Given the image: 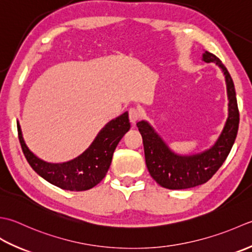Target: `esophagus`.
Masks as SVG:
<instances>
[{"mask_svg":"<svg viewBox=\"0 0 252 252\" xmlns=\"http://www.w3.org/2000/svg\"><path fill=\"white\" fill-rule=\"evenodd\" d=\"M140 119V112L137 109H130L129 110V121L132 125H135Z\"/></svg>","mask_w":252,"mask_h":252,"instance_id":"34e87169","label":"esophagus"}]
</instances>
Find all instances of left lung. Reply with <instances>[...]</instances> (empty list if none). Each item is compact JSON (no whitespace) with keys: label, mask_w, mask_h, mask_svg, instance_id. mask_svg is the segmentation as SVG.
Returning <instances> with one entry per match:
<instances>
[{"label":"left lung","mask_w":252,"mask_h":252,"mask_svg":"<svg viewBox=\"0 0 252 252\" xmlns=\"http://www.w3.org/2000/svg\"><path fill=\"white\" fill-rule=\"evenodd\" d=\"M201 60L219 66L224 76L228 100L227 119L211 147L191 155H179L169 148L148 121L137 123L145 148L148 171L160 186L167 189H188L207 183L226 160L237 136L239 112L232 77L214 54L204 51Z\"/></svg>","instance_id":"8db88e82"}]
</instances>
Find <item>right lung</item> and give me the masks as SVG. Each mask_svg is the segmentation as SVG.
I'll list each match as a JSON object with an SVG mask.
<instances>
[{
  "instance_id": "obj_1",
  "label": "right lung",
  "mask_w": 252,
  "mask_h": 252,
  "mask_svg": "<svg viewBox=\"0 0 252 252\" xmlns=\"http://www.w3.org/2000/svg\"><path fill=\"white\" fill-rule=\"evenodd\" d=\"M130 129L128 112L106 123L94 140L73 160L51 163L38 158L26 145L17 121L20 146L33 171L50 184L64 190L84 191L96 186L109 171L113 153L123 136Z\"/></svg>"
}]
</instances>
